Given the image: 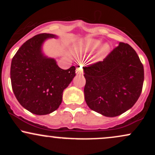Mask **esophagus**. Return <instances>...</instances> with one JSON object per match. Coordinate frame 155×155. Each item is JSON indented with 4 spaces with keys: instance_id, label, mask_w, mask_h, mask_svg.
Wrapping results in <instances>:
<instances>
[{
    "instance_id": "esophagus-1",
    "label": "esophagus",
    "mask_w": 155,
    "mask_h": 155,
    "mask_svg": "<svg viewBox=\"0 0 155 155\" xmlns=\"http://www.w3.org/2000/svg\"><path fill=\"white\" fill-rule=\"evenodd\" d=\"M83 71V69H82V65H81V64L79 63L76 65V74H77V75H79V74H81V73Z\"/></svg>"
}]
</instances>
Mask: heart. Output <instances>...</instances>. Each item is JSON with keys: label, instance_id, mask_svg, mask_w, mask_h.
<instances>
[{"label": "heart", "instance_id": "1", "mask_svg": "<svg viewBox=\"0 0 155 155\" xmlns=\"http://www.w3.org/2000/svg\"><path fill=\"white\" fill-rule=\"evenodd\" d=\"M101 44H102V41L98 39L87 38L80 44L78 49L82 52H92L100 47ZM109 51L110 46L107 43H105L99 48V50L97 51V57L100 58H104L109 53Z\"/></svg>", "mask_w": 155, "mask_h": 155}]
</instances>
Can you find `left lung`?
Here are the masks:
<instances>
[{
  "instance_id": "left-lung-1",
  "label": "left lung",
  "mask_w": 155,
  "mask_h": 155,
  "mask_svg": "<svg viewBox=\"0 0 155 155\" xmlns=\"http://www.w3.org/2000/svg\"><path fill=\"white\" fill-rule=\"evenodd\" d=\"M83 69L85 101L90 109L105 117H117L129 110L141 93L143 66L129 44L120 42L104 61Z\"/></svg>"
}]
</instances>
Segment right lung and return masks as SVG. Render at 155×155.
Wrapping results in <instances>:
<instances>
[{"instance_id": "obj_1", "label": "right lung", "mask_w": 155, "mask_h": 155, "mask_svg": "<svg viewBox=\"0 0 155 155\" xmlns=\"http://www.w3.org/2000/svg\"><path fill=\"white\" fill-rule=\"evenodd\" d=\"M58 35L41 33L30 38L18 49L11 65V81L21 106L36 115H46L59 108L63 92L76 76L74 66L63 70L55 59L42 51L47 39Z\"/></svg>"}]
</instances>
